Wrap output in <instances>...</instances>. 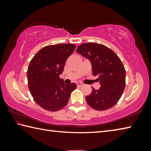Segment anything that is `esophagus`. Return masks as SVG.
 I'll list each match as a JSON object with an SVG mask.
<instances>
[{
	"instance_id": "1",
	"label": "esophagus",
	"mask_w": 151,
	"mask_h": 151,
	"mask_svg": "<svg viewBox=\"0 0 151 151\" xmlns=\"http://www.w3.org/2000/svg\"><path fill=\"white\" fill-rule=\"evenodd\" d=\"M77 86H83V83H81V82H78V83H77Z\"/></svg>"
}]
</instances>
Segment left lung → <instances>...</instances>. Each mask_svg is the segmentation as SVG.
Listing matches in <instances>:
<instances>
[{
    "label": "left lung",
    "instance_id": "left-lung-1",
    "mask_svg": "<svg viewBox=\"0 0 151 151\" xmlns=\"http://www.w3.org/2000/svg\"><path fill=\"white\" fill-rule=\"evenodd\" d=\"M91 60L94 76L101 84L99 90L92 87L86 103L96 111H105L118 103L125 88V68L119 57L111 48L98 43H83L76 49Z\"/></svg>",
    "mask_w": 151,
    "mask_h": 151
}]
</instances>
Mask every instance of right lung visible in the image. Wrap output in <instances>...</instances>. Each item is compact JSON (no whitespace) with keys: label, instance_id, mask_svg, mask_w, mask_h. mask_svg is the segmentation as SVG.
<instances>
[{"label":"right lung","instance_id":"obj_1","mask_svg":"<svg viewBox=\"0 0 151 151\" xmlns=\"http://www.w3.org/2000/svg\"><path fill=\"white\" fill-rule=\"evenodd\" d=\"M75 48L74 44L46 46L30 60L27 70L30 93L36 103L47 111L62 109L76 88V84L65 85L59 77Z\"/></svg>","mask_w":151,"mask_h":151}]
</instances>
